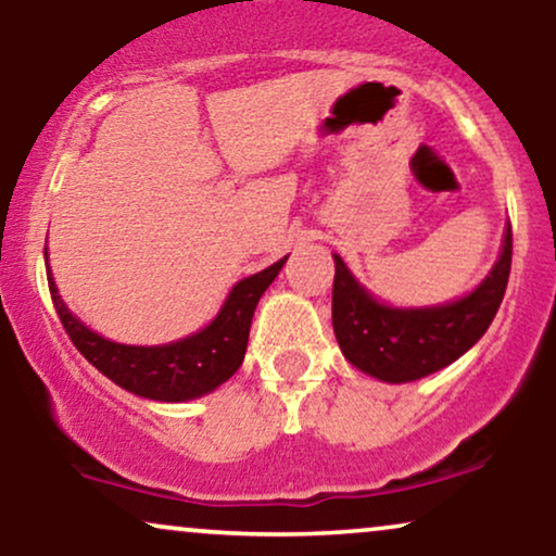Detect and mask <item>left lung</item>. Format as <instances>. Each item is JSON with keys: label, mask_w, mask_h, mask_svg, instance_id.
<instances>
[{"label": "left lung", "mask_w": 556, "mask_h": 556, "mask_svg": "<svg viewBox=\"0 0 556 556\" xmlns=\"http://www.w3.org/2000/svg\"><path fill=\"white\" fill-rule=\"evenodd\" d=\"M513 266V227H507L500 261L470 295L433 308H389L376 303L334 256L331 324L342 355L363 374L405 384L424 379L468 353L500 311Z\"/></svg>", "instance_id": "8db88e82"}]
</instances>
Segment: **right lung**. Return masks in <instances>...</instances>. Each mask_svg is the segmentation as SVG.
<instances>
[{"instance_id":"add662e5","label":"right lung","mask_w":556,"mask_h":556,"mask_svg":"<svg viewBox=\"0 0 556 556\" xmlns=\"http://www.w3.org/2000/svg\"><path fill=\"white\" fill-rule=\"evenodd\" d=\"M285 258L271 264L269 269L253 274L238 282L222 305V311L206 329L185 337V340L156 344V348H136V344H119L104 340L70 314L65 300L56 292V285L49 277L56 316L75 348L91 366L99 368L106 379L146 400L159 402H185L201 394L214 392L216 387L240 368L245 358L248 334H251L253 311L261 295L274 282Z\"/></svg>"}]
</instances>
